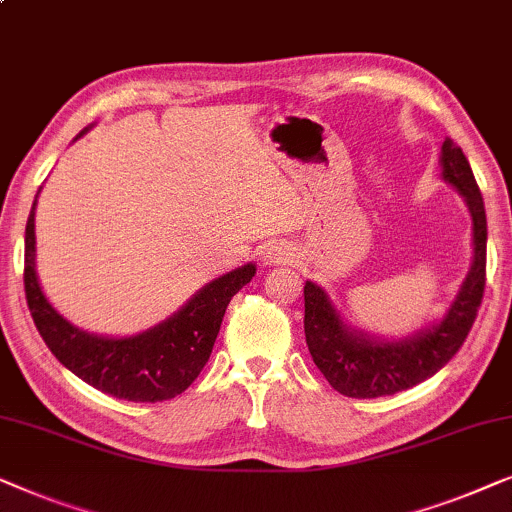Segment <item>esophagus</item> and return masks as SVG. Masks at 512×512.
<instances>
[{"mask_svg":"<svg viewBox=\"0 0 512 512\" xmlns=\"http://www.w3.org/2000/svg\"><path fill=\"white\" fill-rule=\"evenodd\" d=\"M264 259H266V264H273V266H276V264H290L294 259V248L285 241L271 243V246L264 250Z\"/></svg>","mask_w":512,"mask_h":512,"instance_id":"obj_1","label":"esophagus"}]
</instances>
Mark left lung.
<instances>
[{"instance_id": "left-lung-1", "label": "left lung", "mask_w": 512, "mask_h": 512, "mask_svg": "<svg viewBox=\"0 0 512 512\" xmlns=\"http://www.w3.org/2000/svg\"><path fill=\"white\" fill-rule=\"evenodd\" d=\"M441 176L445 183L457 187L473 220L471 269L441 322L399 341H385L345 325L329 294L318 283L306 280L304 331L308 350L329 385L345 397H390L422 383L457 355L473 327L485 292L487 218L471 164L452 139L443 141Z\"/></svg>"}]
</instances>
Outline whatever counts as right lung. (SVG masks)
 Listing matches in <instances>:
<instances>
[{
	"instance_id": "obj_1",
	"label": "right lung",
	"mask_w": 512,
	"mask_h": 512,
	"mask_svg": "<svg viewBox=\"0 0 512 512\" xmlns=\"http://www.w3.org/2000/svg\"><path fill=\"white\" fill-rule=\"evenodd\" d=\"M34 208L37 201L25 227V294L34 325L57 362L115 399L155 403L183 394L211 357L229 301L253 280L255 264H243L206 283L181 311L141 334L125 338L88 334L64 320L41 290L34 262Z\"/></svg>"
}]
</instances>
